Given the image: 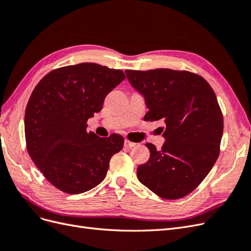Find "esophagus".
<instances>
[{
    "label": "esophagus",
    "mask_w": 251,
    "mask_h": 251,
    "mask_svg": "<svg viewBox=\"0 0 251 251\" xmlns=\"http://www.w3.org/2000/svg\"><path fill=\"white\" fill-rule=\"evenodd\" d=\"M125 146L126 148H134L136 146V143L133 141H130V140H125Z\"/></svg>",
    "instance_id": "34e87169"
}]
</instances>
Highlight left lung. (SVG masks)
<instances>
[{
  "mask_svg": "<svg viewBox=\"0 0 251 251\" xmlns=\"http://www.w3.org/2000/svg\"><path fill=\"white\" fill-rule=\"evenodd\" d=\"M126 74L146 100L144 119L165 124L162 149L146 143L151 156L138 166V180L163 199L183 198L207 176L220 154L223 115L214 90L188 71L126 70Z\"/></svg>",
  "mask_w": 251,
  "mask_h": 251,
  "instance_id": "left-lung-1",
  "label": "left lung"
}]
</instances>
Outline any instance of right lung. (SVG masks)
Returning a JSON list of instances; mask_svg holds the SVG:
<instances>
[{
	"mask_svg": "<svg viewBox=\"0 0 251 251\" xmlns=\"http://www.w3.org/2000/svg\"><path fill=\"white\" fill-rule=\"evenodd\" d=\"M125 78L121 70L82 63L49 72L34 88L25 112L27 151L59 191L85 193L107 176L111 157L125 139L119 134L98 137L88 132L87 121Z\"/></svg>",
	"mask_w": 251,
	"mask_h": 251,
	"instance_id": "obj_1",
	"label": "right lung"
}]
</instances>
